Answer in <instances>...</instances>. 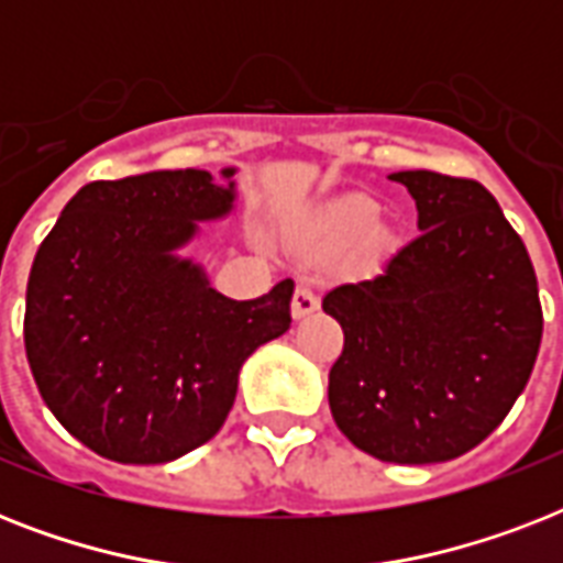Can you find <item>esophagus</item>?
Returning <instances> with one entry per match:
<instances>
[{
  "label": "esophagus",
  "instance_id": "esophagus-1",
  "mask_svg": "<svg viewBox=\"0 0 563 563\" xmlns=\"http://www.w3.org/2000/svg\"><path fill=\"white\" fill-rule=\"evenodd\" d=\"M318 309V295L309 286H298L295 298H291V316L295 318H307Z\"/></svg>",
  "mask_w": 563,
  "mask_h": 563
}]
</instances>
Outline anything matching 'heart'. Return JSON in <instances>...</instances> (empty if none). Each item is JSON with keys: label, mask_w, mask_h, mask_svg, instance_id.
Segmentation results:
<instances>
[{"label": "heart", "mask_w": 563, "mask_h": 563, "mask_svg": "<svg viewBox=\"0 0 563 563\" xmlns=\"http://www.w3.org/2000/svg\"><path fill=\"white\" fill-rule=\"evenodd\" d=\"M376 221V203L365 201V198H353V201L342 203L339 210L330 212L324 221L327 233H333L339 239L362 236L365 230L374 228Z\"/></svg>", "instance_id": "heart-1"}]
</instances>
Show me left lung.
<instances>
[{
    "label": "left lung",
    "instance_id": "left-lung-1",
    "mask_svg": "<svg viewBox=\"0 0 563 563\" xmlns=\"http://www.w3.org/2000/svg\"><path fill=\"white\" fill-rule=\"evenodd\" d=\"M388 178L415 198L420 233L376 277L324 295L344 330L327 397L362 453L450 462L503 423L532 376L538 277L482 184L427 169Z\"/></svg>",
    "mask_w": 563,
    "mask_h": 563
}]
</instances>
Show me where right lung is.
Wrapping results in <instances>:
<instances>
[{"instance_id":"1","label":"right lung","mask_w":563,"mask_h":563,"mask_svg":"<svg viewBox=\"0 0 563 563\" xmlns=\"http://www.w3.org/2000/svg\"><path fill=\"white\" fill-rule=\"evenodd\" d=\"M236 169L92 180L43 239L25 289V356L69 435L122 464H166L207 444L239 371L291 324L295 283L230 300L180 256L201 221L228 219Z\"/></svg>"}]
</instances>
